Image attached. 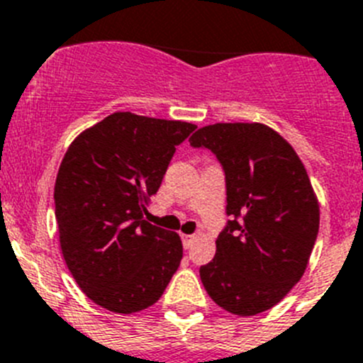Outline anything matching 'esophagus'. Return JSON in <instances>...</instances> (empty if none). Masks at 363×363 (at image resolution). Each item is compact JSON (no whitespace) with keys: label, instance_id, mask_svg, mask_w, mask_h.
<instances>
[{"label":"esophagus","instance_id":"obj_1","mask_svg":"<svg viewBox=\"0 0 363 363\" xmlns=\"http://www.w3.org/2000/svg\"><path fill=\"white\" fill-rule=\"evenodd\" d=\"M193 240H195L193 235H182V245H184V249H189V247H191Z\"/></svg>","mask_w":363,"mask_h":363}]
</instances>
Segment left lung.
I'll use <instances>...</instances> for the list:
<instances>
[{"instance_id": "1", "label": "left lung", "mask_w": 363, "mask_h": 363, "mask_svg": "<svg viewBox=\"0 0 363 363\" xmlns=\"http://www.w3.org/2000/svg\"><path fill=\"white\" fill-rule=\"evenodd\" d=\"M225 175V213L216 254L201 267L206 292L229 313L276 306L303 277L319 233V204L303 162L262 123H215L189 138Z\"/></svg>"}]
</instances>
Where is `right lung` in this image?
Here are the masks:
<instances>
[{"instance_id":"add662e5","label":"right lung","mask_w":363,"mask_h":363,"mask_svg":"<svg viewBox=\"0 0 363 363\" xmlns=\"http://www.w3.org/2000/svg\"><path fill=\"white\" fill-rule=\"evenodd\" d=\"M197 128L114 113L69 145L55 181L60 249L93 303L134 313L157 303L182 259L177 233L143 220L175 147Z\"/></svg>"}]
</instances>
